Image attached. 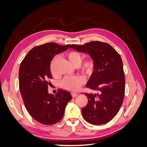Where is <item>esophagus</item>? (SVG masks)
I'll use <instances>...</instances> for the list:
<instances>
[{
  "instance_id": "esophagus-1",
  "label": "esophagus",
  "mask_w": 147,
  "mask_h": 147,
  "mask_svg": "<svg viewBox=\"0 0 147 147\" xmlns=\"http://www.w3.org/2000/svg\"><path fill=\"white\" fill-rule=\"evenodd\" d=\"M78 95V93H77V92H72V96L73 97H75L76 96H77Z\"/></svg>"
}]
</instances>
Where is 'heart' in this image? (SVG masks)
Masks as SVG:
<instances>
[{
	"instance_id": "b5f03b06",
	"label": "heart",
	"mask_w": 147,
	"mask_h": 147,
	"mask_svg": "<svg viewBox=\"0 0 147 147\" xmlns=\"http://www.w3.org/2000/svg\"><path fill=\"white\" fill-rule=\"evenodd\" d=\"M58 56H56L53 59L51 64V72L53 74H55V64ZM68 59L70 63L74 66L79 65L82 61V56L80 53L76 51L70 52L68 54ZM82 72L85 74H90L92 73L94 67V62L92 59H88L83 61L80 65ZM84 83V79L79 76H67L61 82V86L65 90L75 91L82 86Z\"/></svg>"
}]
</instances>
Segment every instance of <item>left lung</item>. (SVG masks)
I'll list each match as a JSON object with an SVG mask.
<instances>
[{
  "label": "left lung",
  "mask_w": 147,
  "mask_h": 147,
  "mask_svg": "<svg viewBox=\"0 0 147 147\" xmlns=\"http://www.w3.org/2000/svg\"><path fill=\"white\" fill-rule=\"evenodd\" d=\"M70 48L87 53L94 61V71L86 87L100 92L85 93L88 102L82 110L83 118L94 125L108 123L118 113L124 99L125 78L121 56L109 44L98 41Z\"/></svg>",
  "instance_id": "8db88e82"
}]
</instances>
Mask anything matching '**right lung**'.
Listing matches in <instances>:
<instances>
[{"mask_svg":"<svg viewBox=\"0 0 147 147\" xmlns=\"http://www.w3.org/2000/svg\"><path fill=\"white\" fill-rule=\"evenodd\" d=\"M69 47L56 43L37 46L29 51L20 65L19 85L24 105L31 117L45 125L58 123L72 99L69 92L63 90L55 96L48 92V80L53 78L50 65L53 57Z\"/></svg>","mask_w":147,"mask_h":147,"instance_id":"1","label":"right lung"}]
</instances>
